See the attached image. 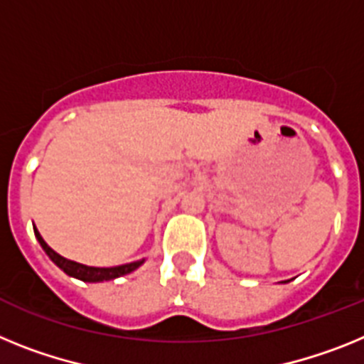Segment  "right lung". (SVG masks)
Returning a JSON list of instances; mask_svg holds the SVG:
<instances>
[{
    "mask_svg": "<svg viewBox=\"0 0 364 364\" xmlns=\"http://www.w3.org/2000/svg\"><path fill=\"white\" fill-rule=\"evenodd\" d=\"M34 235H36L38 242H40L43 251L47 252V257L55 262L60 269L64 271V273H68L69 277H75L78 278V280H84V282H104V280H113V278L124 277V274L137 269L139 265H143L144 262V260H137V262H132V264L115 265V267H91V265L78 264V262H73L64 257H60L58 252H55L49 245H47L46 240L42 238V235L38 232V229H34Z\"/></svg>",
    "mask_w": 364,
    "mask_h": 364,
    "instance_id": "1",
    "label": "right lung"
}]
</instances>
